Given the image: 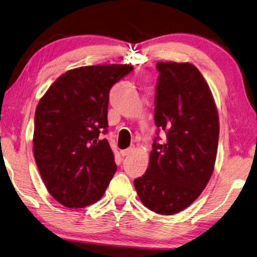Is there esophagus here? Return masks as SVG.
I'll list each match as a JSON object with an SVG mask.
<instances>
[{"mask_svg": "<svg viewBox=\"0 0 257 257\" xmlns=\"http://www.w3.org/2000/svg\"><path fill=\"white\" fill-rule=\"evenodd\" d=\"M133 150H135V148H133V147H128V148H126V150H122V151L120 152V154H121L122 156H126V155L131 154L132 152H133Z\"/></svg>", "mask_w": 257, "mask_h": 257, "instance_id": "obj_1", "label": "esophagus"}]
</instances>
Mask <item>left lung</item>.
<instances>
[{"label": "left lung", "instance_id": "left-lung-1", "mask_svg": "<svg viewBox=\"0 0 257 257\" xmlns=\"http://www.w3.org/2000/svg\"><path fill=\"white\" fill-rule=\"evenodd\" d=\"M156 69L158 137L135 187L147 209L170 215L187 209L206 187L217 156L219 119L209 85L195 66L159 61ZM160 131L166 133L165 143H158Z\"/></svg>", "mask_w": 257, "mask_h": 257}]
</instances>
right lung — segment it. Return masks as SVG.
<instances>
[{
	"instance_id": "obj_1",
	"label": "right lung",
	"mask_w": 257,
	"mask_h": 257,
	"mask_svg": "<svg viewBox=\"0 0 257 257\" xmlns=\"http://www.w3.org/2000/svg\"><path fill=\"white\" fill-rule=\"evenodd\" d=\"M130 65L80 67L48 88L35 113L33 154L48 192L67 207L102 198L116 173L107 133L109 92Z\"/></svg>"
}]
</instances>
